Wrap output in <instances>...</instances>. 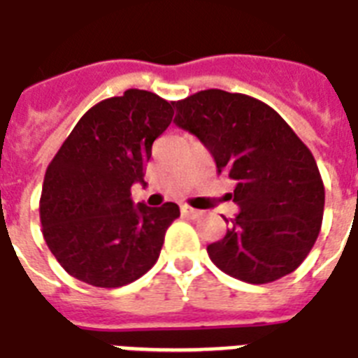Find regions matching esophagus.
Here are the masks:
<instances>
[{
  "mask_svg": "<svg viewBox=\"0 0 358 358\" xmlns=\"http://www.w3.org/2000/svg\"><path fill=\"white\" fill-rule=\"evenodd\" d=\"M182 215H185V217H189V219H199L200 211H196V209L189 208V206H182Z\"/></svg>",
  "mask_w": 358,
  "mask_h": 358,
  "instance_id": "esophagus-1",
  "label": "esophagus"
}]
</instances>
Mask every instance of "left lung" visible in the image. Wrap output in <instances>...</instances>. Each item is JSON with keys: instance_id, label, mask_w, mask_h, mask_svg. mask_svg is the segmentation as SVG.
<instances>
[{"instance_id": "left-lung-1", "label": "left lung", "mask_w": 358, "mask_h": 358, "mask_svg": "<svg viewBox=\"0 0 358 358\" xmlns=\"http://www.w3.org/2000/svg\"><path fill=\"white\" fill-rule=\"evenodd\" d=\"M174 124L211 152L217 173L235 184L239 206L229 229L208 246L231 278L270 283L294 272L320 234L325 191L320 171L294 130L268 104L224 90L174 103Z\"/></svg>"}]
</instances>
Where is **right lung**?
<instances>
[{"label": "right lung", "mask_w": 358, "mask_h": 358, "mask_svg": "<svg viewBox=\"0 0 358 358\" xmlns=\"http://www.w3.org/2000/svg\"><path fill=\"white\" fill-rule=\"evenodd\" d=\"M174 104L127 90L92 106L55 154L43 178L40 220L51 254L69 275L115 289L149 272L180 208L134 204L145 184L154 139L173 121Z\"/></svg>", "instance_id": "right-lung-1"}]
</instances>
